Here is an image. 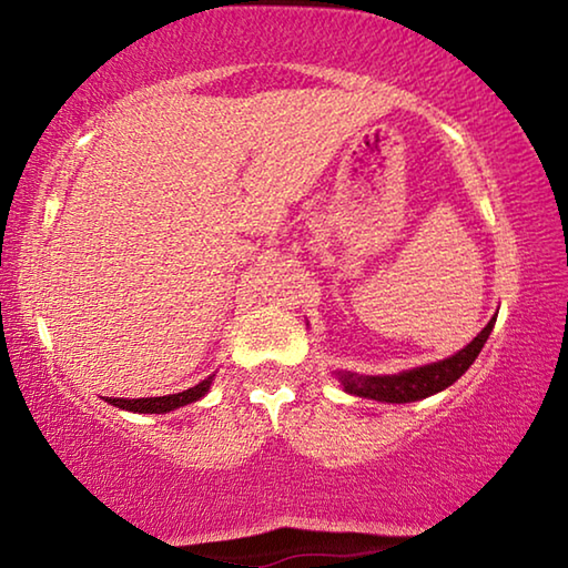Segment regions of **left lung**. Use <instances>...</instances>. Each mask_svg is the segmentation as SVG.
Instances as JSON below:
<instances>
[{"instance_id":"left-lung-1","label":"left lung","mask_w":568,"mask_h":568,"mask_svg":"<svg viewBox=\"0 0 568 568\" xmlns=\"http://www.w3.org/2000/svg\"><path fill=\"white\" fill-rule=\"evenodd\" d=\"M496 315L484 331H480L466 348H460L456 355L446 361L420 365V368L403 371L398 376H358V373H338L343 388L361 398H373L383 403H410L434 396L438 390H446L450 383H456L470 368V363L478 358L480 348L494 331Z\"/></svg>"}]
</instances>
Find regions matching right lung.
Masks as SVG:
<instances>
[{"label": "right lung", "mask_w": 568, "mask_h": 568, "mask_svg": "<svg viewBox=\"0 0 568 568\" xmlns=\"http://www.w3.org/2000/svg\"><path fill=\"white\" fill-rule=\"evenodd\" d=\"M210 383H213V376L205 378L197 386H192L182 393H172V396H160V398H104L112 406H118L122 410H132V413H170L180 406H187V403H195L205 396L210 390Z\"/></svg>", "instance_id": "right-lung-1"}]
</instances>
